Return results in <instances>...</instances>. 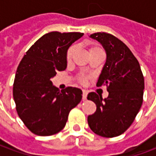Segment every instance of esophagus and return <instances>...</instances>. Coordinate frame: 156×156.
I'll return each mask as SVG.
<instances>
[{"mask_svg":"<svg viewBox=\"0 0 156 156\" xmlns=\"http://www.w3.org/2000/svg\"><path fill=\"white\" fill-rule=\"evenodd\" d=\"M87 95H88V92L86 90H83V99L85 100L87 98Z\"/></svg>","mask_w":156,"mask_h":156,"instance_id":"esophagus-1","label":"esophagus"}]
</instances>
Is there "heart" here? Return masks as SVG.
<instances>
[{"label":"heart","instance_id":"heart-1","mask_svg":"<svg viewBox=\"0 0 156 156\" xmlns=\"http://www.w3.org/2000/svg\"><path fill=\"white\" fill-rule=\"evenodd\" d=\"M101 50H103V49H102L100 47H98V46H91V47L89 48V52H90V54L94 53L95 51H101ZM75 46H71L70 48H68V51H67V53H66V59H67V61H71V59L72 58H73V56ZM89 77H90V75L87 74V73H78L77 78H78V81L80 82L81 83H85Z\"/></svg>","mask_w":156,"mask_h":156}]
</instances>
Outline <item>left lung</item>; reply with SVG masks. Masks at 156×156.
<instances>
[{"label": "left lung", "mask_w": 156, "mask_h": 156, "mask_svg": "<svg viewBox=\"0 0 156 156\" xmlns=\"http://www.w3.org/2000/svg\"><path fill=\"white\" fill-rule=\"evenodd\" d=\"M90 37L99 41L107 58L97 86L106 85L108 98L94 92L88 99L96 105V112L88 117L89 127L102 137L120 135L129 128L143 103L144 80L139 62L124 42L112 34L96 32Z\"/></svg>", "instance_id": "left-lung-1"}]
</instances>
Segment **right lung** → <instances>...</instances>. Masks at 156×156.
<instances>
[{
    "label": "right lung",
    "instance_id": "1",
    "mask_svg": "<svg viewBox=\"0 0 156 156\" xmlns=\"http://www.w3.org/2000/svg\"><path fill=\"white\" fill-rule=\"evenodd\" d=\"M81 32H51L43 35L20 62L13 84L17 115L33 134L49 136L65 127L69 112L80 103L83 92L68 87L59 90L51 78L67 68L66 53Z\"/></svg>",
    "mask_w": 156,
    "mask_h": 156
}]
</instances>
